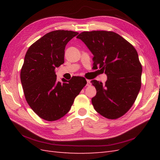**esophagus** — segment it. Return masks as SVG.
<instances>
[{
    "mask_svg": "<svg viewBox=\"0 0 160 160\" xmlns=\"http://www.w3.org/2000/svg\"><path fill=\"white\" fill-rule=\"evenodd\" d=\"M91 81L89 80H87V87H89V86H91Z\"/></svg>",
    "mask_w": 160,
    "mask_h": 160,
    "instance_id": "34e87169",
    "label": "esophagus"
}]
</instances>
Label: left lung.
I'll use <instances>...</instances> for the list:
<instances>
[{
	"label": "left lung",
	"instance_id": "1",
	"mask_svg": "<svg viewBox=\"0 0 160 160\" xmlns=\"http://www.w3.org/2000/svg\"><path fill=\"white\" fill-rule=\"evenodd\" d=\"M93 53V68L107 76L104 84L91 80L96 96L91 100L98 113L118 119L130 109L141 88L142 64L136 49L118 33L107 31L83 32L77 36Z\"/></svg>",
	"mask_w": 160,
	"mask_h": 160
}]
</instances>
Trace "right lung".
Wrapping results in <instances>:
<instances>
[{
	"mask_svg": "<svg viewBox=\"0 0 160 160\" xmlns=\"http://www.w3.org/2000/svg\"><path fill=\"white\" fill-rule=\"evenodd\" d=\"M78 32L56 30L29 47L20 71L25 99L32 109L47 121L58 120L69 111L74 99L86 85L85 78L73 76L56 80L55 69L64 63V49Z\"/></svg>",
	"mask_w": 160,
	"mask_h": 160,
	"instance_id": "obj_1",
	"label": "right lung"
}]
</instances>
